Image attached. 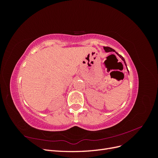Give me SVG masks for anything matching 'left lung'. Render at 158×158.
I'll list each match as a JSON object with an SVG mask.
<instances>
[{
    "mask_svg": "<svg viewBox=\"0 0 158 158\" xmlns=\"http://www.w3.org/2000/svg\"><path fill=\"white\" fill-rule=\"evenodd\" d=\"M103 49H104L105 51H106V52H115V51H114L113 49L111 48V47H103ZM116 53L119 56V57H120V58H121V59L124 61V63H125V64L127 66V64H126V62L125 60V59H124L121 55H118L117 52H116ZM127 70H128V69H127Z\"/></svg>",
    "mask_w": 158,
    "mask_h": 158,
    "instance_id": "8db88e82",
    "label": "left lung"
}]
</instances>
